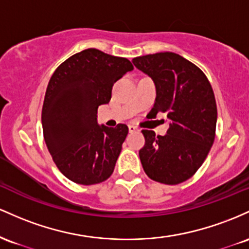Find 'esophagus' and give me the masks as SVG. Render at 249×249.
<instances>
[{
	"mask_svg": "<svg viewBox=\"0 0 249 249\" xmlns=\"http://www.w3.org/2000/svg\"><path fill=\"white\" fill-rule=\"evenodd\" d=\"M128 128H129V133H134L138 130V127H135V125H133V124L128 125Z\"/></svg>",
	"mask_w": 249,
	"mask_h": 249,
	"instance_id": "obj_1",
	"label": "esophagus"
}]
</instances>
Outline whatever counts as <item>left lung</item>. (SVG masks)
Returning a JSON list of instances; mask_svg holds the SVG:
<instances>
[{
	"label": "left lung",
	"instance_id": "8db88e82",
	"mask_svg": "<svg viewBox=\"0 0 249 249\" xmlns=\"http://www.w3.org/2000/svg\"><path fill=\"white\" fill-rule=\"evenodd\" d=\"M139 71L155 83L149 114L167 113L166 135L143 129L146 143L139 155L146 174L164 185H178L195 174L213 146L216 102L211 83L195 64L170 52L133 58Z\"/></svg>",
	"mask_w": 249,
	"mask_h": 249
}]
</instances>
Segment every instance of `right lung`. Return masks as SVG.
<instances>
[{
	"instance_id": "obj_1",
	"label": "right lung",
	"mask_w": 249,
	"mask_h": 249,
	"mask_svg": "<svg viewBox=\"0 0 249 249\" xmlns=\"http://www.w3.org/2000/svg\"><path fill=\"white\" fill-rule=\"evenodd\" d=\"M133 69L127 58L89 48L61 63L50 77L42 108L44 141L72 182L95 185L113 174L128 127L100 125L97 108L110 101L114 83Z\"/></svg>"
}]
</instances>
